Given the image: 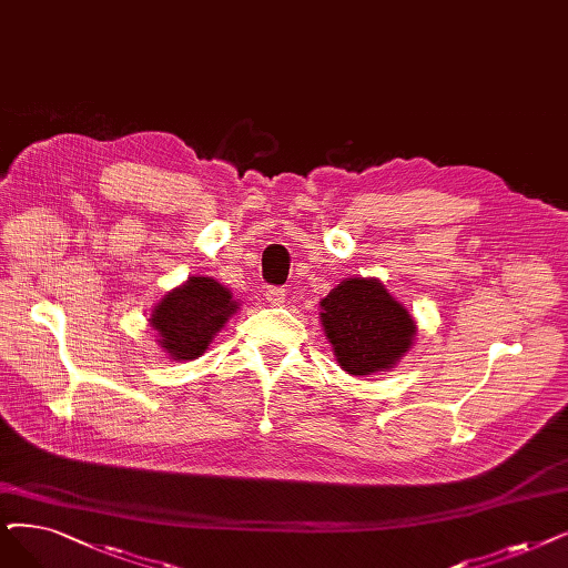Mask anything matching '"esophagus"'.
<instances>
[{"label": "esophagus", "mask_w": 568, "mask_h": 568, "mask_svg": "<svg viewBox=\"0 0 568 568\" xmlns=\"http://www.w3.org/2000/svg\"><path fill=\"white\" fill-rule=\"evenodd\" d=\"M263 296L270 305H282L286 301V291L282 286H267Z\"/></svg>", "instance_id": "obj_1"}]
</instances>
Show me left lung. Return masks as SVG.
<instances>
[{
  "instance_id": "left-lung-1",
  "label": "left lung",
  "mask_w": 568,
  "mask_h": 568,
  "mask_svg": "<svg viewBox=\"0 0 568 568\" xmlns=\"http://www.w3.org/2000/svg\"><path fill=\"white\" fill-rule=\"evenodd\" d=\"M322 326L339 368L358 377L394 368L417 333L413 316L373 277L339 282L322 301Z\"/></svg>"
}]
</instances>
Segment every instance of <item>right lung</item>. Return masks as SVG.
<instances>
[{"label":"right lung","mask_w":568,"mask_h":568,"mask_svg":"<svg viewBox=\"0 0 568 568\" xmlns=\"http://www.w3.org/2000/svg\"><path fill=\"white\" fill-rule=\"evenodd\" d=\"M240 310L233 293L212 277H189L165 293L151 312V326L161 345L174 361H193L205 354L214 335L229 316Z\"/></svg>","instance_id":"add662e5"}]
</instances>
